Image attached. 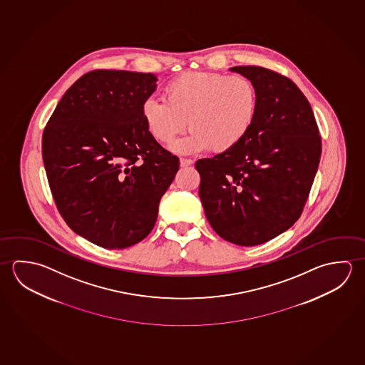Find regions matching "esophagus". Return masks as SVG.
<instances>
[{
    "instance_id": "1",
    "label": "esophagus",
    "mask_w": 365,
    "mask_h": 365,
    "mask_svg": "<svg viewBox=\"0 0 365 365\" xmlns=\"http://www.w3.org/2000/svg\"><path fill=\"white\" fill-rule=\"evenodd\" d=\"M192 163H194V161L189 160V158H180V166L181 167L192 166Z\"/></svg>"
}]
</instances>
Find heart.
Wrapping results in <instances>:
<instances>
[{
	"mask_svg": "<svg viewBox=\"0 0 365 365\" xmlns=\"http://www.w3.org/2000/svg\"><path fill=\"white\" fill-rule=\"evenodd\" d=\"M257 112L258 93L252 81L242 75L208 71L173 78L163 88V101L147 98L140 107L145 129L157 142L170 144L186 125L192 129L171 145L179 153L208 148L229 152L244 142Z\"/></svg>",
	"mask_w": 365,
	"mask_h": 365,
	"instance_id": "b5f03b06",
	"label": "heart"
}]
</instances>
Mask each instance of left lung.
<instances>
[{
    "label": "left lung",
    "instance_id": "obj_1",
    "mask_svg": "<svg viewBox=\"0 0 365 365\" xmlns=\"http://www.w3.org/2000/svg\"><path fill=\"white\" fill-rule=\"evenodd\" d=\"M258 93V112L244 142L195 163L199 197L212 229L254 247L290 229L302 216L321 160L322 142L308 99L269 68H230Z\"/></svg>",
    "mask_w": 365,
    "mask_h": 365
}]
</instances>
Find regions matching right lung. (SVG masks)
Segmentation results:
<instances>
[{
  "instance_id": "right-lung-1",
  "label": "right lung",
  "mask_w": 365,
  "mask_h": 365,
  "mask_svg": "<svg viewBox=\"0 0 365 365\" xmlns=\"http://www.w3.org/2000/svg\"><path fill=\"white\" fill-rule=\"evenodd\" d=\"M157 76L93 70L56 106L42 138L51 192L68 227L98 247L125 249L149 235L179 171L143 123Z\"/></svg>"
}]
</instances>
